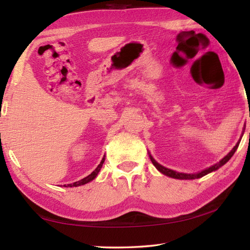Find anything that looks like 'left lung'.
<instances>
[{"mask_svg": "<svg viewBox=\"0 0 250 250\" xmlns=\"http://www.w3.org/2000/svg\"><path fill=\"white\" fill-rule=\"evenodd\" d=\"M240 142H241V140L237 142V144H236L234 147H233V149H232L229 153H228V155H227L224 159H221V160H220L218 163H216V164H214V166L209 167L208 168H205V169H203V171H201V172H199V173H195V174H185V173H178V172H176V171H173V169L167 168V167H162L161 164H159V163L155 160V159H153V158L151 157V155H149V157H150V160H151L152 164L157 167L158 171H160L162 174L167 175V176H168V177L176 178V179H195V178L203 177V176H205V175H207L208 173L217 171V169H218L219 167H221L222 166H224V164H226V163H227L228 161H229L230 159L232 158V156L234 155V152L236 151L238 145H240Z\"/></svg>", "mask_w": 250, "mask_h": 250, "instance_id": "1", "label": "left lung"}]
</instances>
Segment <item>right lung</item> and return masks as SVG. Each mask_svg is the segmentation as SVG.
<instances>
[{
    "mask_svg": "<svg viewBox=\"0 0 250 250\" xmlns=\"http://www.w3.org/2000/svg\"><path fill=\"white\" fill-rule=\"evenodd\" d=\"M104 161H105V158L102 159V161H101V163L99 164L98 167L95 168L91 174L88 175L87 177H84V178H83V179H81V180H78V182L73 183V184H68L67 186L64 185V187H78V186H82V185H84V184H87V183H89V182H91V180H93L95 177H97V175L99 174L100 169L102 168V166H103Z\"/></svg>",
    "mask_w": 250,
    "mask_h": 250,
    "instance_id": "right-lung-1",
    "label": "right lung"
}]
</instances>
